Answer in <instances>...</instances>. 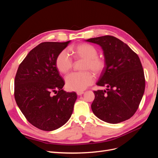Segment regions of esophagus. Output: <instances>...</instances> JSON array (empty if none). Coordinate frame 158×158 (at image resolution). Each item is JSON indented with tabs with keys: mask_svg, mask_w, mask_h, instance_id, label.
Returning a JSON list of instances; mask_svg holds the SVG:
<instances>
[{
	"mask_svg": "<svg viewBox=\"0 0 158 158\" xmlns=\"http://www.w3.org/2000/svg\"><path fill=\"white\" fill-rule=\"evenodd\" d=\"M84 93V92H83V91H80V92H76V94H77V95H82Z\"/></svg>",
	"mask_w": 158,
	"mask_h": 158,
	"instance_id": "esophagus-1",
	"label": "esophagus"
}]
</instances>
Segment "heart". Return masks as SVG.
<instances>
[{
	"mask_svg": "<svg viewBox=\"0 0 158 158\" xmlns=\"http://www.w3.org/2000/svg\"><path fill=\"white\" fill-rule=\"evenodd\" d=\"M73 52L77 60H84L82 70L80 73H73L66 76V86L70 91H83L94 82V76L89 70L96 74H101L106 68V60L98 56V51L90 44H82L74 46ZM56 67L61 73H67L73 66V60L67 51H62L57 55L55 60Z\"/></svg>",
	"mask_w": 158,
	"mask_h": 158,
	"instance_id": "b5f03b06",
	"label": "heart"
}]
</instances>
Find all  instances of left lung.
<instances>
[{
  "mask_svg": "<svg viewBox=\"0 0 158 158\" xmlns=\"http://www.w3.org/2000/svg\"><path fill=\"white\" fill-rule=\"evenodd\" d=\"M86 41L102 47L106 63L97 85L107 89L94 91L91 106L93 113L111 124L128 120L137 111L145 89L139 57L126 44L111 35L90 38Z\"/></svg>",
  "mask_w": 158,
  "mask_h": 158,
  "instance_id": "8db88e82",
  "label": "left lung"
}]
</instances>
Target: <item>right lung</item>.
Wrapping results in <instances>:
<instances>
[{
    "label": "right lung",
    "instance_id": "right-lung-1",
    "mask_svg": "<svg viewBox=\"0 0 158 158\" xmlns=\"http://www.w3.org/2000/svg\"><path fill=\"white\" fill-rule=\"evenodd\" d=\"M70 41L38 45L19 65L15 76L14 98L18 106L28 122L42 131H54L64 125L77 99L75 92L63 89L64 80L55 64L57 55Z\"/></svg>",
    "mask_w": 158,
    "mask_h": 158
}]
</instances>
